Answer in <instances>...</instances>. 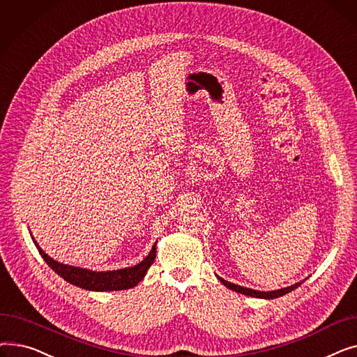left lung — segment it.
Here are the masks:
<instances>
[{
  "instance_id": "obj_1",
  "label": "left lung",
  "mask_w": 357,
  "mask_h": 357,
  "mask_svg": "<svg viewBox=\"0 0 357 357\" xmlns=\"http://www.w3.org/2000/svg\"><path fill=\"white\" fill-rule=\"evenodd\" d=\"M217 278L220 279V282H222L224 287H227L229 289L234 291V292H238V294H243V295H248V296H255V298H264V299H273V298H279L282 296L294 289H296L299 285H301L304 280H301V282H296L291 287H287V288H280V289H276V291H256V289H252V288H245V287H240V285H234L231 282H227L226 279H222L217 275Z\"/></svg>"
}]
</instances>
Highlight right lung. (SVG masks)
<instances>
[{
	"instance_id": "add662e5",
	"label": "right lung",
	"mask_w": 357,
	"mask_h": 357,
	"mask_svg": "<svg viewBox=\"0 0 357 357\" xmlns=\"http://www.w3.org/2000/svg\"><path fill=\"white\" fill-rule=\"evenodd\" d=\"M33 243L36 245L37 250L42 255L46 264L58 273L61 278H63L66 282L79 287L86 291H97V292H104V291H123V289H130L136 287L140 280L144 278L147 269L152 266L156 257V243L153 245L150 253L140 261V264L131 266V268H124V269H117V271H91V269H84L78 266H70L61 264V261L52 259L49 255H46L42 248L37 245V241L31 236Z\"/></svg>"
}]
</instances>
